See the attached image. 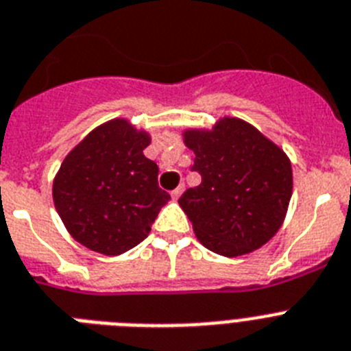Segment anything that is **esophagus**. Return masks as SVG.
<instances>
[{
  "instance_id": "esophagus-1",
  "label": "esophagus",
  "mask_w": 351,
  "mask_h": 351,
  "mask_svg": "<svg viewBox=\"0 0 351 351\" xmlns=\"http://www.w3.org/2000/svg\"><path fill=\"white\" fill-rule=\"evenodd\" d=\"M182 191H184V184H179V186L176 188V190L172 191V199H176V200H178L179 197L182 195Z\"/></svg>"
}]
</instances>
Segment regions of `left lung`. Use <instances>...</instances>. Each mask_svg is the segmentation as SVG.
<instances>
[{
    "instance_id": "left-lung-1",
    "label": "left lung",
    "mask_w": 351,
    "mask_h": 351,
    "mask_svg": "<svg viewBox=\"0 0 351 351\" xmlns=\"http://www.w3.org/2000/svg\"><path fill=\"white\" fill-rule=\"evenodd\" d=\"M182 136L195 152L191 170L202 178L179 199L197 239L226 257L268 243L282 226L293 193L286 152L236 117H223L209 131L186 130Z\"/></svg>"
}]
</instances>
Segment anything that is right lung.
<instances>
[{"mask_svg": "<svg viewBox=\"0 0 351 351\" xmlns=\"http://www.w3.org/2000/svg\"><path fill=\"white\" fill-rule=\"evenodd\" d=\"M149 143V133L113 119L65 156L53 181V200L77 243L119 256L149 236L170 200L158 186V165L143 156Z\"/></svg>", "mask_w": 351, "mask_h": 351, "instance_id": "right-lung-1", "label": "right lung"}]
</instances>
